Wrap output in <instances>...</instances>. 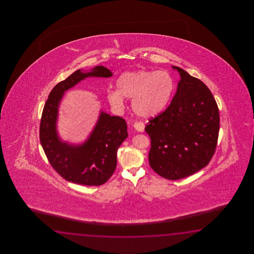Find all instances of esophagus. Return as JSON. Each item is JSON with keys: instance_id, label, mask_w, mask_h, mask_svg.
<instances>
[{"instance_id": "1", "label": "esophagus", "mask_w": 254, "mask_h": 254, "mask_svg": "<svg viewBox=\"0 0 254 254\" xmlns=\"http://www.w3.org/2000/svg\"><path fill=\"white\" fill-rule=\"evenodd\" d=\"M133 127H134V129H136V130H138V131H140V132H142V131L144 130L145 125H144L143 123L136 122V123H134V125H133Z\"/></svg>"}]
</instances>
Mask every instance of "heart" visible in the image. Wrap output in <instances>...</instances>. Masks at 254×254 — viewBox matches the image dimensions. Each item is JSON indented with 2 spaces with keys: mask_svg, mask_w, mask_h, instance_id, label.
Instances as JSON below:
<instances>
[{
  "mask_svg": "<svg viewBox=\"0 0 254 254\" xmlns=\"http://www.w3.org/2000/svg\"><path fill=\"white\" fill-rule=\"evenodd\" d=\"M118 90L110 89L107 99L115 108L125 104V98L132 99L135 114L151 118L167 107L174 92V81L166 70L126 71L116 81Z\"/></svg>",
  "mask_w": 254,
  "mask_h": 254,
  "instance_id": "b5f03b06",
  "label": "heart"
}]
</instances>
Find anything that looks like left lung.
<instances>
[{"mask_svg": "<svg viewBox=\"0 0 254 254\" xmlns=\"http://www.w3.org/2000/svg\"><path fill=\"white\" fill-rule=\"evenodd\" d=\"M181 76L168 108L145 127L151 138V169L168 180L185 178L205 167L215 152L220 115L215 99L202 81L173 66Z\"/></svg>", "mask_w": 254, "mask_h": 254, "instance_id": "1", "label": "left lung"}]
</instances>
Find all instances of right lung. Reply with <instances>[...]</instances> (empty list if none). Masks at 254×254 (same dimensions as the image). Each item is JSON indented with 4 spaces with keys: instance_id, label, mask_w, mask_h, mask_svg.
Listing matches in <instances>:
<instances>
[{
    "instance_id": "right-lung-1",
    "label": "right lung",
    "mask_w": 254,
    "mask_h": 254,
    "mask_svg": "<svg viewBox=\"0 0 254 254\" xmlns=\"http://www.w3.org/2000/svg\"><path fill=\"white\" fill-rule=\"evenodd\" d=\"M112 75L103 66H96L89 72L76 70L54 86L44 104L40 124L41 144L54 170L70 183L99 186L111 178L117 165V150L128 137L127 125L122 117L101 111L90 137L81 145H71L60 140L56 130L61 100L64 92L87 77Z\"/></svg>"
}]
</instances>
